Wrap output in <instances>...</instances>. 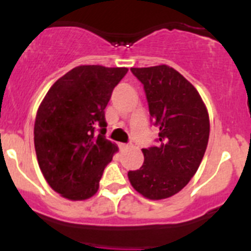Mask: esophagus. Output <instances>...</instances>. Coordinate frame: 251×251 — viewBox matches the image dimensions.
Instances as JSON below:
<instances>
[{
    "label": "esophagus",
    "mask_w": 251,
    "mask_h": 251,
    "mask_svg": "<svg viewBox=\"0 0 251 251\" xmlns=\"http://www.w3.org/2000/svg\"><path fill=\"white\" fill-rule=\"evenodd\" d=\"M128 147H129V146H128L127 143H119V148H121V150H127Z\"/></svg>",
    "instance_id": "34e87169"
}]
</instances>
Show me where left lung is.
<instances>
[{
    "label": "left lung",
    "instance_id": "left-lung-1",
    "mask_svg": "<svg viewBox=\"0 0 251 251\" xmlns=\"http://www.w3.org/2000/svg\"><path fill=\"white\" fill-rule=\"evenodd\" d=\"M143 84L158 145L143 148L145 162L129 171L136 191L150 200L174 196L190 182L205 154L210 134L207 109L187 79L167 65L132 68Z\"/></svg>",
    "mask_w": 251,
    "mask_h": 251
}]
</instances>
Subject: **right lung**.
<instances>
[{"label": "right lung", "mask_w": 251, "mask_h": 251, "mask_svg": "<svg viewBox=\"0 0 251 251\" xmlns=\"http://www.w3.org/2000/svg\"><path fill=\"white\" fill-rule=\"evenodd\" d=\"M127 68L76 66L50 88L34 128L37 162L50 187L69 200L98 191L118 147L105 138L106 104Z\"/></svg>", "instance_id": "right-lung-1"}]
</instances>
